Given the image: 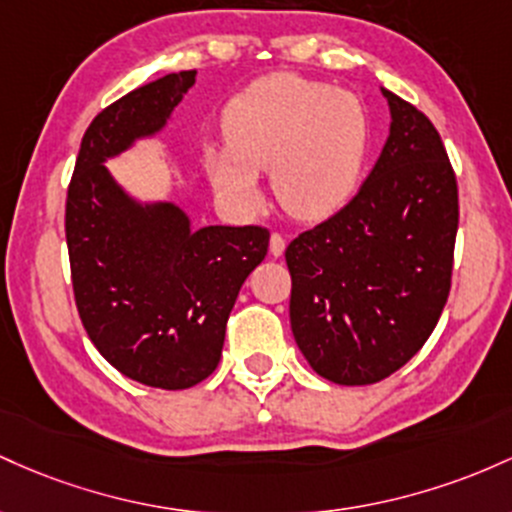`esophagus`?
Returning <instances> with one entry per match:
<instances>
[{
    "label": "esophagus",
    "mask_w": 512,
    "mask_h": 512,
    "mask_svg": "<svg viewBox=\"0 0 512 512\" xmlns=\"http://www.w3.org/2000/svg\"><path fill=\"white\" fill-rule=\"evenodd\" d=\"M285 254V239H283V234H271V256H275V258H280Z\"/></svg>",
    "instance_id": "34e87169"
}]
</instances>
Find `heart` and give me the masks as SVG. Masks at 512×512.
<instances>
[{
	"mask_svg": "<svg viewBox=\"0 0 512 512\" xmlns=\"http://www.w3.org/2000/svg\"><path fill=\"white\" fill-rule=\"evenodd\" d=\"M227 145L205 147V169L229 208L261 210L258 174L292 217L317 222L353 198L370 149V118L346 89L275 72L225 108Z\"/></svg>",
	"mask_w": 512,
	"mask_h": 512,
	"instance_id": "heart-1",
	"label": "heart"
}]
</instances>
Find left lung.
I'll return each instance as SVG.
<instances>
[{
	"mask_svg": "<svg viewBox=\"0 0 512 512\" xmlns=\"http://www.w3.org/2000/svg\"><path fill=\"white\" fill-rule=\"evenodd\" d=\"M389 135L358 195L287 246L290 326L324 380L375 384L406 365L450 295L459 205L438 130L382 89Z\"/></svg>",
	"mask_w": 512,
	"mask_h": 512,
	"instance_id": "obj_1",
	"label": "left lung"
}]
</instances>
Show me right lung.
Here are the masks:
<instances>
[{
  "label": "right lung",
  "instance_id": "1",
  "mask_svg": "<svg viewBox=\"0 0 512 512\" xmlns=\"http://www.w3.org/2000/svg\"><path fill=\"white\" fill-rule=\"evenodd\" d=\"M195 72H171L108 106L84 132L67 191L74 300L118 372L157 389L212 375L237 295L268 254V229L193 227L174 200H140L106 162L166 130Z\"/></svg>",
  "mask_w": 512,
  "mask_h": 512
}]
</instances>
